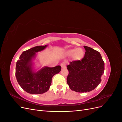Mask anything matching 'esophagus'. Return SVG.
Listing matches in <instances>:
<instances>
[{
	"instance_id": "1",
	"label": "esophagus",
	"mask_w": 122,
	"mask_h": 122,
	"mask_svg": "<svg viewBox=\"0 0 122 122\" xmlns=\"http://www.w3.org/2000/svg\"><path fill=\"white\" fill-rule=\"evenodd\" d=\"M61 66L62 69H65V68H66V62H62L61 65Z\"/></svg>"
}]
</instances>
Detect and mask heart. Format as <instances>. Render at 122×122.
Wrapping results in <instances>:
<instances>
[{
  "mask_svg": "<svg viewBox=\"0 0 122 122\" xmlns=\"http://www.w3.org/2000/svg\"><path fill=\"white\" fill-rule=\"evenodd\" d=\"M67 54L69 56H72L76 61L81 60L84 56V51L81 48L77 49H71L67 51Z\"/></svg>",
  "mask_w": 122,
  "mask_h": 122,
  "instance_id": "1",
  "label": "heart"
}]
</instances>
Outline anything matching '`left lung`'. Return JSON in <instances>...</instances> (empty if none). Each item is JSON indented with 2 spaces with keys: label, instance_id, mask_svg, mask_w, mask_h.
I'll use <instances>...</instances> for the list:
<instances>
[{
  "label": "left lung",
  "instance_id": "obj_1",
  "mask_svg": "<svg viewBox=\"0 0 122 122\" xmlns=\"http://www.w3.org/2000/svg\"><path fill=\"white\" fill-rule=\"evenodd\" d=\"M86 50L81 61L70 62L67 66V82L70 89L78 93H86L96 87L101 81L104 62L98 51L84 46Z\"/></svg>",
  "mask_w": 122,
  "mask_h": 122
}]
</instances>
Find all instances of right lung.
Wrapping results in <instances>:
<instances>
[{
    "label": "right lung",
    "mask_w": 122,
    "mask_h": 122,
    "mask_svg": "<svg viewBox=\"0 0 122 122\" xmlns=\"http://www.w3.org/2000/svg\"><path fill=\"white\" fill-rule=\"evenodd\" d=\"M48 45L38 46L22 52L17 61L16 77L22 88L31 94H42L49 90L53 76L61 71V66L53 68L44 66L36 68L34 60L37 52L45 49Z\"/></svg>",
    "instance_id": "add662e5"
}]
</instances>
